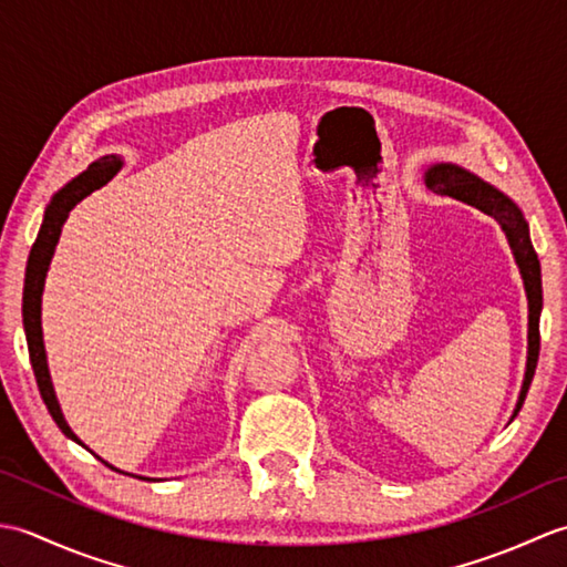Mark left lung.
Instances as JSON below:
<instances>
[{
    "mask_svg": "<svg viewBox=\"0 0 567 567\" xmlns=\"http://www.w3.org/2000/svg\"><path fill=\"white\" fill-rule=\"evenodd\" d=\"M426 185L439 192V195H449L453 199H461L470 207H477L480 212L489 214L495 219L502 231L507 234L509 246L514 250V258L519 262V270L526 285V297H528V360H526V378L524 388L519 394V404H516L514 416L519 414V409L526 400L528 384L534 380L536 363H538V348H540V333H538V319H540V307H544V290H540V262L534 250L532 238H528V224L519 207L504 197L499 189L487 185L485 179L477 175L463 171L457 165H433L426 173Z\"/></svg>",
    "mask_w": 567,
    "mask_h": 567,
    "instance_id": "obj_1",
    "label": "left lung"
}]
</instances>
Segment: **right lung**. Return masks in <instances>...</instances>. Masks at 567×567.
Segmentation results:
<instances>
[{"label": "right lung", "instance_id": "right-lung-1", "mask_svg": "<svg viewBox=\"0 0 567 567\" xmlns=\"http://www.w3.org/2000/svg\"><path fill=\"white\" fill-rule=\"evenodd\" d=\"M118 165H122V163H118L114 155H112V158L100 161V163H92L80 177H75L70 185H65L63 189L58 192V195L51 202V207L45 209L39 238H35V244L29 252L27 280H23V309H21L23 311V331H27L29 358H31L35 384H39V392L43 396L48 412H51L53 421L58 424V429L63 431L65 436L72 439V441H78V436L70 431L63 414H60V406H58L53 384H51V375H48L43 336H41V295H43L48 262H51L55 244L60 238V228H63V224L68 221L70 212L75 209V204L87 197L90 192L106 185V179H112V175L118 171Z\"/></svg>", "mask_w": 567, "mask_h": 567}]
</instances>
